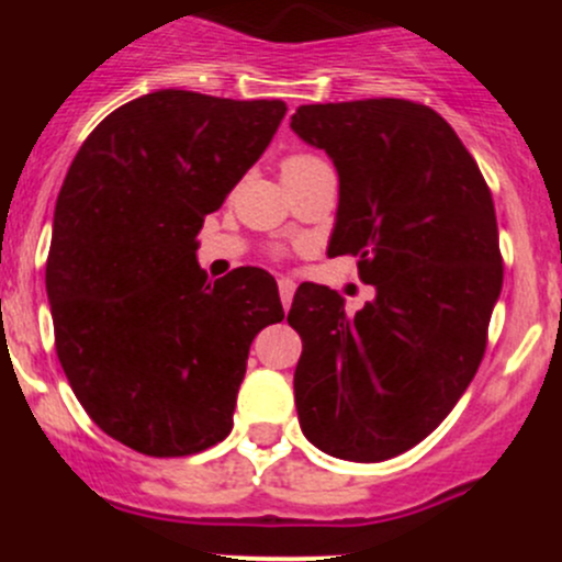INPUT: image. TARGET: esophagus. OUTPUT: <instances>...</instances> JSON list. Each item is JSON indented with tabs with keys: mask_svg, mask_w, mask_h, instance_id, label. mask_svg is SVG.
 <instances>
[{
	"mask_svg": "<svg viewBox=\"0 0 562 562\" xmlns=\"http://www.w3.org/2000/svg\"><path fill=\"white\" fill-rule=\"evenodd\" d=\"M277 285H280V299H282V307H291L293 302V293H296V282L291 280V277H280L277 280Z\"/></svg>",
	"mask_w": 562,
	"mask_h": 562,
	"instance_id": "1",
	"label": "esophagus"
}]
</instances>
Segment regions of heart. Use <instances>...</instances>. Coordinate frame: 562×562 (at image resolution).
<instances>
[{
	"instance_id": "obj_1",
	"label": "heart",
	"mask_w": 562,
	"mask_h": 562,
	"mask_svg": "<svg viewBox=\"0 0 562 562\" xmlns=\"http://www.w3.org/2000/svg\"><path fill=\"white\" fill-rule=\"evenodd\" d=\"M321 157L315 155H291L282 160V173L288 171H304V168H313V166H321Z\"/></svg>"
}]
</instances>
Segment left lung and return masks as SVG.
Wrapping results in <instances>:
<instances>
[{
	"label": "left lung",
	"mask_w": 562,
	"mask_h": 562,
	"mask_svg": "<svg viewBox=\"0 0 562 562\" xmlns=\"http://www.w3.org/2000/svg\"><path fill=\"white\" fill-rule=\"evenodd\" d=\"M291 127L339 173L328 255L359 258L375 302L356 315L302 285L293 391L302 432L326 454L381 462L451 413L486 350L503 288L492 192L449 122L413 100L299 105Z\"/></svg>",
	"instance_id": "8db88e82"
}]
</instances>
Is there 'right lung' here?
Listing matches in <instances>:
<instances>
[{
  "label": "right lung",
  "instance_id": "right-lung-1",
  "mask_svg": "<svg viewBox=\"0 0 562 562\" xmlns=\"http://www.w3.org/2000/svg\"><path fill=\"white\" fill-rule=\"evenodd\" d=\"M285 111L160 89L108 113L65 176L45 260L56 356L89 418L138 454L228 438L249 345L285 317L263 269L212 282L195 260L203 217Z\"/></svg>",
  "mask_w": 562,
  "mask_h": 562
}]
</instances>
